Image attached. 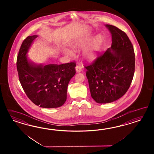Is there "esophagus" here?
<instances>
[{"label":"esophagus","instance_id":"34e87169","mask_svg":"<svg viewBox=\"0 0 154 154\" xmlns=\"http://www.w3.org/2000/svg\"><path fill=\"white\" fill-rule=\"evenodd\" d=\"M75 70L77 72H81L82 71V67L81 65H77L75 66Z\"/></svg>","mask_w":154,"mask_h":154}]
</instances>
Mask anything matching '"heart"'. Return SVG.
I'll list each match as a JSON object with an SVG mask.
<instances>
[{"mask_svg":"<svg viewBox=\"0 0 154 154\" xmlns=\"http://www.w3.org/2000/svg\"><path fill=\"white\" fill-rule=\"evenodd\" d=\"M88 41V39H86L84 42L85 43ZM99 46V39H97L94 41L93 43L92 44L91 47L89 48V50L86 52V53L85 54L86 57L89 60L93 59L96 56L97 52L98 51ZM68 53L69 54H72L71 51H68Z\"/></svg>","mask_w":154,"mask_h":154,"instance_id":"1","label":"heart"}]
</instances>
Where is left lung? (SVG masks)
Wrapping results in <instances>:
<instances>
[{
  "label": "left lung",
  "instance_id": "left-lung-1",
  "mask_svg": "<svg viewBox=\"0 0 154 154\" xmlns=\"http://www.w3.org/2000/svg\"><path fill=\"white\" fill-rule=\"evenodd\" d=\"M112 34L111 47L88 65L86 77L91 96L98 103H108L122 97L129 88L135 70L134 48L126 33L106 25Z\"/></svg>",
  "mask_w": 154,
  "mask_h": 154
}]
</instances>
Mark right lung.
I'll return each instance as SVG.
<instances>
[{"label": "right lung", "mask_w": 154, "mask_h": 154, "mask_svg": "<svg viewBox=\"0 0 154 154\" xmlns=\"http://www.w3.org/2000/svg\"><path fill=\"white\" fill-rule=\"evenodd\" d=\"M37 35L28 36L21 44L17 58L19 81L26 95L42 108L59 107L66 100L67 88L75 74V61L60 65H37L29 61L28 50Z\"/></svg>", "instance_id": "add662e5"}]
</instances>
